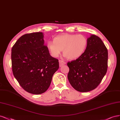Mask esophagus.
Segmentation results:
<instances>
[{
  "mask_svg": "<svg viewBox=\"0 0 120 120\" xmlns=\"http://www.w3.org/2000/svg\"><path fill=\"white\" fill-rule=\"evenodd\" d=\"M59 66L60 67L62 66L63 65L66 64V62L63 61H62V60H59Z\"/></svg>",
  "mask_w": 120,
  "mask_h": 120,
  "instance_id": "obj_1",
  "label": "esophagus"
}]
</instances>
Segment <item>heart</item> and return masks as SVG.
Masks as SVG:
<instances>
[{"label": "heart", "instance_id": "1", "mask_svg": "<svg viewBox=\"0 0 120 120\" xmlns=\"http://www.w3.org/2000/svg\"><path fill=\"white\" fill-rule=\"evenodd\" d=\"M87 39L83 35L65 34L57 36L53 42L48 41L47 48L52 56L58 57L63 50L64 56L70 60L79 58L85 52Z\"/></svg>", "mask_w": 120, "mask_h": 120}]
</instances>
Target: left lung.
Listing matches in <instances>:
<instances>
[{
	"mask_svg": "<svg viewBox=\"0 0 120 120\" xmlns=\"http://www.w3.org/2000/svg\"><path fill=\"white\" fill-rule=\"evenodd\" d=\"M108 55L107 49L102 40L91 34L87 38V45L83 54L67 63L68 79L71 86L81 92L95 89L106 74Z\"/></svg>",
	"mask_w": 120,
	"mask_h": 120,
	"instance_id": "left-lung-1",
	"label": "left lung"
}]
</instances>
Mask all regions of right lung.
I'll return each mask as SVG.
<instances>
[{
    "label": "right lung",
    "mask_w": 120,
    "mask_h": 120,
    "mask_svg": "<svg viewBox=\"0 0 120 120\" xmlns=\"http://www.w3.org/2000/svg\"><path fill=\"white\" fill-rule=\"evenodd\" d=\"M12 72L20 85L30 93L38 95L47 90L58 60L50 55L44 45V34L34 32L20 37L11 49Z\"/></svg>",
    "instance_id": "1"
}]
</instances>
